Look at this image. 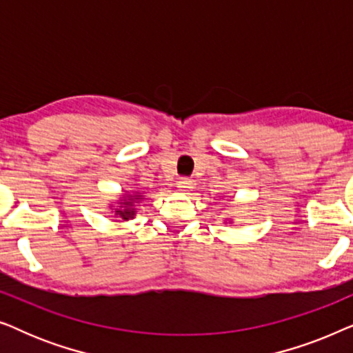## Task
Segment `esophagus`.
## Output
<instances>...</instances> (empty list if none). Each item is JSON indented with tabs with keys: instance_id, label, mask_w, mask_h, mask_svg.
<instances>
[{
	"instance_id": "1",
	"label": "esophagus",
	"mask_w": 353,
	"mask_h": 353,
	"mask_svg": "<svg viewBox=\"0 0 353 353\" xmlns=\"http://www.w3.org/2000/svg\"><path fill=\"white\" fill-rule=\"evenodd\" d=\"M176 185H178V190L183 192H190L192 190V181L188 180V178H181Z\"/></svg>"
}]
</instances>
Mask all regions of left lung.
<instances>
[{"label":"left lung","instance_id":"8db88e82","mask_svg":"<svg viewBox=\"0 0 353 353\" xmlns=\"http://www.w3.org/2000/svg\"><path fill=\"white\" fill-rule=\"evenodd\" d=\"M225 223H233V219H225Z\"/></svg>","mask_w":353,"mask_h":353}]
</instances>
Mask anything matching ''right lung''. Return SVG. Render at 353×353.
Masks as SVG:
<instances>
[{"label":"right lung","mask_w":353,"mask_h":353,"mask_svg":"<svg viewBox=\"0 0 353 353\" xmlns=\"http://www.w3.org/2000/svg\"><path fill=\"white\" fill-rule=\"evenodd\" d=\"M146 199L144 192L139 191H123L122 196L115 202H110L109 209H112L114 215L120 219L119 221H130L137 216V207Z\"/></svg>","instance_id":"1"}]
</instances>
